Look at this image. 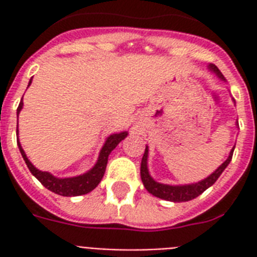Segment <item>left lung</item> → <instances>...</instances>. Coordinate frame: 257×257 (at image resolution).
I'll return each mask as SVG.
<instances>
[{
  "label": "left lung",
  "mask_w": 257,
  "mask_h": 257,
  "mask_svg": "<svg viewBox=\"0 0 257 257\" xmlns=\"http://www.w3.org/2000/svg\"><path fill=\"white\" fill-rule=\"evenodd\" d=\"M209 69L213 70L220 78H224L221 72L217 69V66L209 65ZM233 149H232L231 153H229V157H228L227 160L224 161L223 164L220 165L219 168L216 169L211 176H208L207 179L201 180V181H199V183L196 184H189V185H165V184L157 183V181H155V180L149 176L148 167H147V160H148V147H147V148H145L144 156H143V160H141V180H143V184H144V187L147 188V191H148L149 193H152L153 196H156V197L168 200V201H175V203L189 201V200L192 199H196V197L199 195H201L205 189H208L211 185H213V184L216 183V180L219 179L220 175L223 173L224 169L227 168V165L229 164V161L232 160Z\"/></svg>",
  "instance_id": "1"
}]
</instances>
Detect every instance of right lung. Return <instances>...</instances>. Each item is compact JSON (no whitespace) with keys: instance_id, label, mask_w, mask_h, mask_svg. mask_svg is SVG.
<instances>
[{"instance_id":"1","label":"right lung","mask_w":257,"mask_h":257,"mask_svg":"<svg viewBox=\"0 0 257 257\" xmlns=\"http://www.w3.org/2000/svg\"><path fill=\"white\" fill-rule=\"evenodd\" d=\"M22 105L24 104H22L21 100V102H20V105H18L17 108V113H20V110L22 109ZM126 135H128L126 132H121L109 136L108 140L105 141L102 149H101L100 156H98V160H97L96 165H94L90 171L86 172L85 175L77 176V177H69V179H57V177H54L53 175H50L49 172H42L38 171L37 168H34L33 165H32V163L28 160V157H26L24 149L21 148V144H20V143H17V144L22 157H24V160H25L26 165H28V168H29V171L32 172V175H33L44 187L48 188L49 191L54 192V193H57V195L61 196H80L89 193V192L93 191V189L98 185V183H100L101 179H102V176H104L105 169H106L108 156L110 155V152H112L113 149L116 148L117 144H118L121 140H124L125 137H126Z\"/></svg>"}]
</instances>
